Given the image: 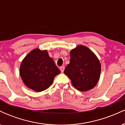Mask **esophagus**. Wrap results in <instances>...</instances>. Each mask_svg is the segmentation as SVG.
<instances>
[{"label": "esophagus", "instance_id": "esophagus-1", "mask_svg": "<svg viewBox=\"0 0 125 125\" xmlns=\"http://www.w3.org/2000/svg\"><path fill=\"white\" fill-rule=\"evenodd\" d=\"M59 69H60V70H61V72H62V73L63 72L64 69V67L63 66H61V67H59Z\"/></svg>", "mask_w": 125, "mask_h": 125}]
</instances>
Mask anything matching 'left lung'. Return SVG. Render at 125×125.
<instances>
[{"label": "left lung", "instance_id": "1", "mask_svg": "<svg viewBox=\"0 0 125 125\" xmlns=\"http://www.w3.org/2000/svg\"><path fill=\"white\" fill-rule=\"evenodd\" d=\"M71 59L64 73L77 90L86 92L96 85L100 77L101 65L96 56L84 46H77L70 52Z\"/></svg>", "mask_w": 125, "mask_h": 125}]
</instances>
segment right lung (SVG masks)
Returning <instances> with one entry per match:
<instances>
[{"label":"right lung","instance_id":"obj_1","mask_svg":"<svg viewBox=\"0 0 125 125\" xmlns=\"http://www.w3.org/2000/svg\"><path fill=\"white\" fill-rule=\"evenodd\" d=\"M60 73L48 52L39 49L28 53L20 67V74L25 85L38 92L47 89Z\"/></svg>","mask_w":125,"mask_h":125}]
</instances>
